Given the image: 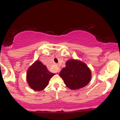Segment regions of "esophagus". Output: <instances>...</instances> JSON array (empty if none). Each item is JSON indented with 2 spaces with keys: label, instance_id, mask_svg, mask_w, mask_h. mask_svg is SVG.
<instances>
[{
  "label": "esophagus",
  "instance_id": "34e87169",
  "mask_svg": "<svg viewBox=\"0 0 120 120\" xmlns=\"http://www.w3.org/2000/svg\"><path fill=\"white\" fill-rule=\"evenodd\" d=\"M56 70H57V72H59V71H60V69L58 68V67H57V68H56Z\"/></svg>",
  "mask_w": 120,
  "mask_h": 120
}]
</instances>
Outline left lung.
Here are the masks:
<instances>
[{
  "mask_svg": "<svg viewBox=\"0 0 120 120\" xmlns=\"http://www.w3.org/2000/svg\"><path fill=\"white\" fill-rule=\"evenodd\" d=\"M64 83L71 90L83 87L90 82L91 73L85 63L71 59L66 63V67L59 73Z\"/></svg>",
  "mask_w": 120,
  "mask_h": 120,
  "instance_id": "1",
  "label": "left lung"
}]
</instances>
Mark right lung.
Masks as SVG:
<instances>
[{
	"label": "right lung",
	"mask_w": 120,
	"mask_h": 120,
	"mask_svg": "<svg viewBox=\"0 0 120 120\" xmlns=\"http://www.w3.org/2000/svg\"><path fill=\"white\" fill-rule=\"evenodd\" d=\"M55 74L49 71L46 66L37 60L27 70V82L34 90L41 91L49 85V79Z\"/></svg>",
	"instance_id": "right-lung-1"
}]
</instances>
